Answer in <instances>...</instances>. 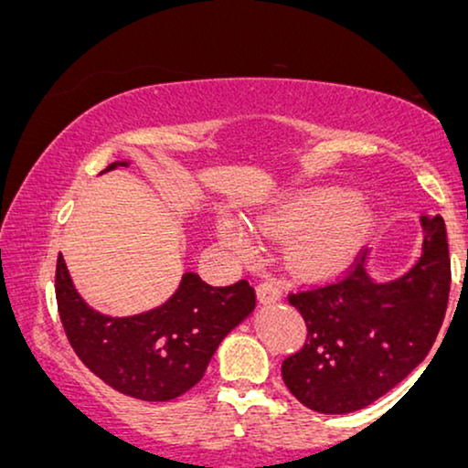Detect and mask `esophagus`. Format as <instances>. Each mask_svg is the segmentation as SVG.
I'll use <instances>...</instances> for the list:
<instances>
[{
	"instance_id": "esophagus-1",
	"label": "esophagus",
	"mask_w": 468,
	"mask_h": 468,
	"mask_svg": "<svg viewBox=\"0 0 468 468\" xmlns=\"http://www.w3.org/2000/svg\"><path fill=\"white\" fill-rule=\"evenodd\" d=\"M281 295H282V289L274 279L261 281L260 284H257V297H260V302H263V303L281 300Z\"/></svg>"
}]
</instances>
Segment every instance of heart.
<instances>
[{
    "label": "heart",
    "instance_id": "1",
    "mask_svg": "<svg viewBox=\"0 0 468 468\" xmlns=\"http://www.w3.org/2000/svg\"><path fill=\"white\" fill-rule=\"evenodd\" d=\"M371 211L340 189H310L289 196L272 211L260 215L255 228L263 236L295 234L291 242V261L306 276L331 272L355 253L367 234ZM219 239L236 253L253 250V234L245 223L223 218L218 223Z\"/></svg>",
    "mask_w": 468,
    "mask_h": 468
}]
</instances>
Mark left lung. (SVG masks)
Returning <instances> with one entry per match:
<instances>
[{"mask_svg":"<svg viewBox=\"0 0 468 468\" xmlns=\"http://www.w3.org/2000/svg\"><path fill=\"white\" fill-rule=\"evenodd\" d=\"M422 228L424 253L401 279L371 281L361 249L342 276L287 295L308 334L282 361V380L306 408L361 410L429 355L448 310L452 266L443 219L422 213Z\"/></svg>","mask_w":468,"mask_h":468,"instance_id":"left-lung-1","label":"left lung"}]
</instances>
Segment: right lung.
Instances as JSON below:
<instances>
[{
    "label": "right lung",
    "instance_id": "right-lung-1",
    "mask_svg": "<svg viewBox=\"0 0 468 468\" xmlns=\"http://www.w3.org/2000/svg\"><path fill=\"white\" fill-rule=\"evenodd\" d=\"M116 166L126 162H113L105 171ZM54 291L65 335L80 361L107 386L141 401H171L198 384L223 337L255 308L249 281L213 287L187 272L160 308L112 318L86 306L60 253Z\"/></svg>",
    "mask_w": 468,
    "mask_h": 468
}]
</instances>
